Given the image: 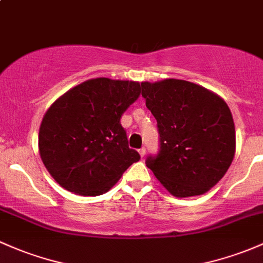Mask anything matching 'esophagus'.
Instances as JSON below:
<instances>
[{
  "instance_id": "1",
  "label": "esophagus",
  "mask_w": 263,
  "mask_h": 263,
  "mask_svg": "<svg viewBox=\"0 0 263 263\" xmlns=\"http://www.w3.org/2000/svg\"><path fill=\"white\" fill-rule=\"evenodd\" d=\"M139 154H140V157H144V155H145V148H144V146H143V148H140L139 149Z\"/></svg>"
}]
</instances>
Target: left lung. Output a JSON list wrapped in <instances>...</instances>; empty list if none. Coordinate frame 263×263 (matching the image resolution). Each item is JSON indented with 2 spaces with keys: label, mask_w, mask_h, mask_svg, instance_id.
Listing matches in <instances>:
<instances>
[{
  "label": "left lung",
  "mask_w": 263,
  "mask_h": 263,
  "mask_svg": "<svg viewBox=\"0 0 263 263\" xmlns=\"http://www.w3.org/2000/svg\"><path fill=\"white\" fill-rule=\"evenodd\" d=\"M146 108L157 119L160 149L145 164L174 197L200 196L232 163L236 130L226 101L205 87L178 79L142 83Z\"/></svg>",
  "instance_id": "1"
}]
</instances>
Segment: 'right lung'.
Segmentation results:
<instances>
[{
	"mask_svg": "<svg viewBox=\"0 0 263 263\" xmlns=\"http://www.w3.org/2000/svg\"><path fill=\"white\" fill-rule=\"evenodd\" d=\"M139 95L137 81L98 78L70 89L50 106L41 121L39 151L61 187L100 196L140 159L120 124Z\"/></svg>",
	"mask_w": 263,
	"mask_h": 263,
	"instance_id": "add662e5",
	"label": "right lung"
}]
</instances>
